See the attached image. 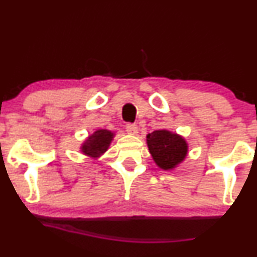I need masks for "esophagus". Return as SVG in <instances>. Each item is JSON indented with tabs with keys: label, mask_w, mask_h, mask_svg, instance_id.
Segmentation results:
<instances>
[{
	"label": "esophagus",
	"mask_w": 257,
	"mask_h": 257,
	"mask_svg": "<svg viewBox=\"0 0 257 257\" xmlns=\"http://www.w3.org/2000/svg\"><path fill=\"white\" fill-rule=\"evenodd\" d=\"M125 129L126 132H128V134H138V126L135 124H133V123H128V124L125 125Z\"/></svg>",
	"instance_id": "esophagus-1"
}]
</instances>
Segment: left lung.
Here are the masks:
<instances>
[{
  "label": "left lung",
  "instance_id": "left-lung-1",
  "mask_svg": "<svg viewBox=\"0 0 257 257\" xmlns=\"http://www.w3.org/2000/svg\"><path fill=\"white\" fill-rule=\"evenodd\" d=\"M147 146L156 164L164 170L175 168L187 155L185 139L168 131H155L147 135Z\"/></svg>",
  "mask_w": 257,
  "mask_h": 257
}]
</instances>
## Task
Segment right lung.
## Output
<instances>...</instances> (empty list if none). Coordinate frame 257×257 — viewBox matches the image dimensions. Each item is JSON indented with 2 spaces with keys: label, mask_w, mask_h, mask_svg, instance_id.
<instances>
[{
  "label": "right lung",
  "mask_w": 257,
  "mask_h": 257,
  "mask_svg": "<svg viewBox=\"0 0 257 257\" xmlns=\"http://www.w3.org/2000/svg\"><path fill=\"white\" fill-rule=\"evenodd\" d=\"M113 133L106 131V129H99V131L94 132L82 145V152L84 155L90 156V157H99L100 155H102L108 149L112 139H113Z\"/></svg>",
  "instance_id": "obj_1"
}]
</instances>
